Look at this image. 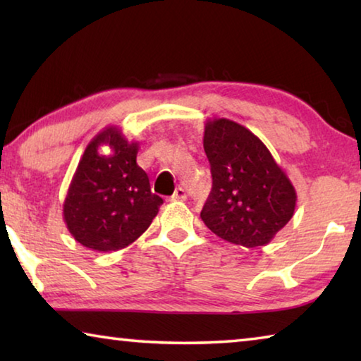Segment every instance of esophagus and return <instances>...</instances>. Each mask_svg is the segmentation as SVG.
<instances>
[{
	"label": "esophagus",
	"instance_id": "1",
	"mask_svg": "<svg viewBox=\"0 0 361 361\" xmlns=\"http://www.w3.org/2000/svg\"><path fill=\"white\" fill-rule=\"evenodd\" d=\"M170 200H172V202H183V200H186V191L183 188H176Z\"/></svg>",
	"mask_w": 361,
	"mask_h": 361
}]
</instances>
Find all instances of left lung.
<instances>
[{
	"label": "left lung",
	"mask_w": 361,
	"mask_h": 361,
	"mask_svg": "<svg viewBox=\"0 0 361 361\" xmlns=\"http://www.w3.org/2000/svg\"><path fill=\"white\" fill-rule=\"evenodd\" d=\"M212 192L200 218L213 234L247 248L264 247L295 215L296 189L267 146L226 118L205 121Z\"/></svg>",
	"instance_id": "left-lung-1"
}]
</instances>
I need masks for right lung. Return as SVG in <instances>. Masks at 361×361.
<instances>
[{
  "mask_svg": "<svg viewBox=\"0 0 361 361\" xmlns=\"http://www.w3.org/2000/svg\"><path fill=\"white\" fill-rule=\"evenodd\" d=\"M105 145L108 155L99 148ZM140 143L108 126L90 140L79 159L63 202V221L82 247L118 252L149 228L164 200L151 192L137 164Z\"/></svg>",
  "mask_w": 361,
  "mask_h": 361,
  "instance_id": "right-lung-1",
  "label": "right lung"
}]
</instances>
